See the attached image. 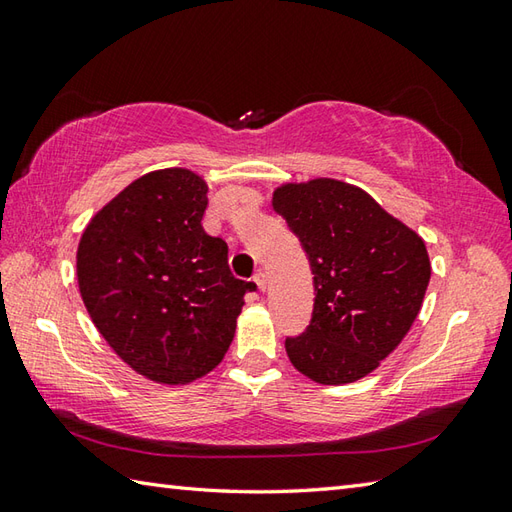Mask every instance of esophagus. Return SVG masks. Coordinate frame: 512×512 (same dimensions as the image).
I'll list each match as a JSON object with an SVG mask.
<instances>
[{
	"instance_id": "obj_1",
	"label": "esophagus",
	"mask_w": 512,
	"mask_h": 512,
	"mask_svg": "<svg viewBox=\"0 0 512 512\" xmlns=\"http://www.w3.org/2000/svg\"><path fill=\"white\" fill-rule=\"evenodd\" d=\"M255 284H257V288L259 290H266V286H268V277H266V273H264V270H257V273H255Z\"/></svg>"
}]
</instances>
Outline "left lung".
Listing matches in <instances>:
<instances>
[{
	"mask_svg": "<svg viewBox=\"0 0 512 512\" xmlns=\"http://www.w3.org/2000/svg\"><path fill=\"white\" fill-rule=\"evenodd\" d=\"M273 209L299 237L314 275L310 325L286 339L290 363L314 383H354L416 321L431 277L427 246L372 195L341 180L284 184Z\"/></svg>",
	"mask_w": 512,
	"mask_h": 512,
	"instance_id": "8db88e82",
	"label": "left lung"
}]
</instances>
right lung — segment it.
Wrapping results in <instances>:
<instances>
[{"instance_id":"obj_1","label":"right lung","mask_w":512,"mask_h":512,"mask_svg":"<svg viewBox=\"0 0 512 512\" xmlns=\"http://www.w3.org/2000/svg\"><path fill=\"white\" fill-rule=\"evenodd\" d=\"M206 182L189 169L134 180L92 217L76 250L85 308L123 361L184 385L220 365L255 281L233 277L228 246L202 228Z\"/></svg>"}]
</instances>
